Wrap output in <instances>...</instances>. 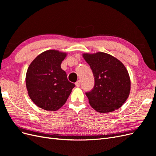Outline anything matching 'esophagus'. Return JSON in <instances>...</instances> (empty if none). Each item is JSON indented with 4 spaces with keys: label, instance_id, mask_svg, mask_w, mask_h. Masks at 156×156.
Segmentation results:
<instances>
[{
    "label": "esophagus",
    "instance_id": "obj_1",
    "mask_svg": "<svg viewBox=\"0 0 156 156\" xmlns=\"http://www.w3.org/2000/svg\"><path fill=\"white\" fill-rule=\"evenodd\" d=\"M81 81H78L75 83V85H76L78 87L81 86Z\"/></svg>",
    "mask_w": 156,
    "mask_h": 156
}]
</instances>
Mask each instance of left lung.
Returning <instances> with one entry per match:
<instances>
[{
    "label": "left lung",
    "mask_w": 156,
    "mask_h": 156,
    "mask_svg": "<svg viewBox=\"0 0 156 156\" xmlns=\"http://www.w3.org/2000/svg\"><path fill=\"white\" fill-rule=\"evenodd\" d=\"M94 77V86L85 94L90 105L99 112L119 108L129 96L131 82L128 72L120 60L110 55L98 52L83 54Z\"/></svg>",
    "instance_id": "obj_1"
}]
</instances>
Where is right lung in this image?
Listing matches in <instances>:
<instances>
[{
  "label": "right lung",
  "mask_w": 156,
  "mask_h": 156,
  "mask_svg": "<svg viewBox=\"0 0 156 156\" xmlns=\"http://www.w3.org/2000/svg\"><path fill=\"white\" fill-rule=\"evenodd\" d=\"M66 56L58 51H46L37 56L27 69L28 93L32 101L43 109L58 110L75 87L60 66Z\"/></svg>",
  "instance_id": "right-lung-1"
}]
</instances>
